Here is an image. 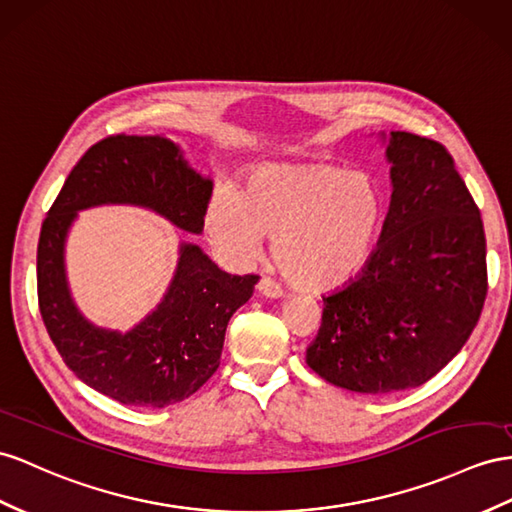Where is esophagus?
<instances>
[{"label":"esophagus","instance_id":"esophagus-1","mask_svg":"<svg viewBox=\"0 0 512 512\" xmlns=\"http://www.w3.org/2000/svg\"><path fill=\"white\" fill-rule=\"evenodd\" d=\"M257 290L261 296H266V298H281L283 296V287L277 281H272L270 277H261L257 283Z\"/></svg>","mask_w":512,"mask_h":512}]
</instances>
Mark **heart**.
Wrapping results in <instances>:
<instances>
[{
    "instance_id": "1",
    "label": "heart",
    "mask_w": 512,
    "mask_h": 512,
    "mask_svg": "<svg viewBox=\"0 0 512 512\" xmlns=\"http://www.w3.org/2000/svg\"><path fill=\"white\" fill-rule=\"evenodd\" d=\"M385 220V194L359 170L331 164H266L244 192L218 186L205 205V231L233 264H251L274 238V257L307 290L344 285L368 266Z\"/></svg>"
}]
</instances>
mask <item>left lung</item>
Instances as JSON below:
<instances>
[{"label": "left lung", "mask_w": 512, "mask_h": 512, "mask_svg": "<svg viewBox=\"0 0 512 512\" xmlns=\"http://www.w3.org/2000/svg\"><path fill=\"white\" fill-rule=\"evenodd\" d=\"M391 203L374 255L355 279L322 296L307 365L359 393L419 387L476 329L487 298L480 209L443 144L391 131Z\"/></svg>", "instance_id": "1"}]
</instances>
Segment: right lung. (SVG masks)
<instances>
[{
	"label": "right lung",
	"mask_w": 512,
	"mask_h": 512,
	"mask_svg": "<svg viewBox=\"0 0 512 512\" xmlns=\"http://www.w3.org/2000/svg\"><path fill=\"white\" fill-rule=\"evenodd\" d=\"M212 188V179L196 173L173 140L119 134L82 155L47 212L36 251L38 307L67 368L103 396L151 409L190 398L218 370L227 324L253 296L259 277H235L201 246L181 242L160 305L125 333L103 329L73 303L64 268L77 212L136 205L199 235Z\"/></svg>",
	"instance_id": "1"
}]
</instances>
